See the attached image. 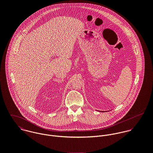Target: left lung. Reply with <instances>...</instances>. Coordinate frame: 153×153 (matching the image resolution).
<instances>
[{
  "label": "left lung",
  "mask_w": 153,
  "mask_h": 153,
  "mask_svg": "<svg viewBox=\"0 0 153 153\" xmlns=\"http://www.w3.org/2000/svg\"><path fill=\"white\" fill-rule=\"evenodd\" d=\"M102 112H103V111H102Z\"/></svg>",
  "instance_id": "obj_1"
}]
</instances>
